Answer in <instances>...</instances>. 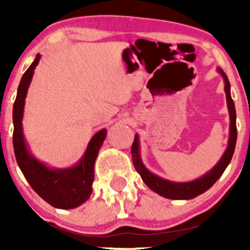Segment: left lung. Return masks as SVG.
Instances as JSON below:
<instances>
[{
	"label": "left lung",
	"instance_id": "obj_1",
	"mask_svg": "<svg viewBox=\"0 0 250 250\" xmlns=\"http://www.w3.org/2000/svg\"><path fill=\"white\" fill-rule=\"evenodd\" d=\"M217 71L222 75L224 80V91L227 93V102H228V109L229 114H230V138H229L228 148L225 150L224 155L222 156L216 165L211 168L209 172L205 174L199 179L190 181V182H172V181L162 179V177L155 175L151 172H149L143 165L141 157H140V146H139V136L135 134L134 142H133L131 153L133 164H134L135 169L138 170L140 176L142 177L143 182L148 186L152 191L156 193L160 194L162 197H165L167 199H192V198L199 196V194L204 193L207 191L216 181L222 176L224 173L225 168H227L229 164H230L232 156H233L235 143H237V124H235V119H237V115H235V107L234 102L231 98L230 92V82L228 80L227 74L224 73L221 68H217Z\"/></svg>",
	"mask_w": 250,
	"mask_h": 250
}]
</instances>
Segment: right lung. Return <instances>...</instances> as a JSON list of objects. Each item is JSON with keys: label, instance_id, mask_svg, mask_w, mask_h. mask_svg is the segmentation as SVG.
<instances>
[{"label": "right lung", "instance_id": "1", "mask_svg": "<svg viewBox=\"0 0 250 250\" xmlns=\"http://www.w3.org/2000/svg\"><path fill=\"white\" fill-rule=\"evenodd\" d=\"M40 59L41 56L37 54L19 83L12 111L13 150L19 168L33 190L51 206L60 209H71L85 203L91 196L94 180V163L107 135V129L102 128L95 133L82 159L76 166L70 168H50L29 152L23 136L21 121L27 91Z\"/></svg>", "mask_w": 250, "mask_h": 250}]
</instances>
